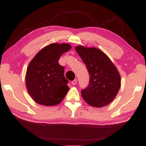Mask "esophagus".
<instances>
[{
	"label": "esophagus",
	"instance_id": "esophagus-1",
	"mask_svg": "<svg viewBox=\"0 0 146 146\" xmlns=\"http://www.w3.org/2000/svg\"><path fill=\"white\" fill-rule=\"evenodd\" d=\"M71 83H72L73 85H75L77 83V80L76 79H74L72 82H71Z\"/></svg>",
	"mask_w": 146,
	"mask_h": 146
}]
</instances>
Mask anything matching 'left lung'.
I'll return each mask as SVG.
<instances>
[{
	"mask_svg": "<svg viewBox=\"0 0 146 146\" xmlns=\"http://www.w3.org/2000/svg\"><path fill=\"white\" fill-rule=\"evenodd\" d=\"M76 51L86 66L89 84L81 91L82 97L90 106L102 107L114 100L121 86V77L109 58L100 49L76 47Z\"/></svg>",
	"mask_w": 146,
	"mask_h": 146,
	"instance_id": "1",
	"label": "left lung"
}]
</instances>
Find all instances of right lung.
Returning a JSON list of instances; mask_svg holds the SVG:
<instances>
[{
  "mask_svg": "<svg viewBox=\"0 0 146 146\" xmlns=\"http://www.w3.org/2000/svg\"><path fill=\"white\" fill-rule=\"evenodd\" d=\"M71 49L69 44L53 43L42 48L27 67L26 86L35 102L46 106L57 105L68 92V81L58 60Z\"/></svg>",
  "mask_w": 146,
  "mask_h": 146,
  "instance_id": "1",
  "label": "right lung"
}]
</instances>
